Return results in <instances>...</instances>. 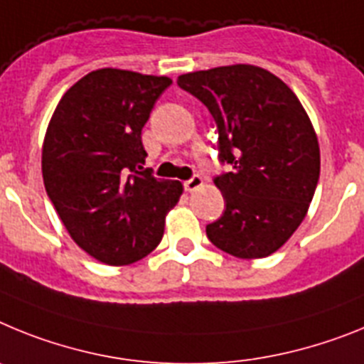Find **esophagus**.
I'll return each mask as SVG.
<instances>
[{"label": "esophagus", "instance_id": "esophagus-1", "mask_svg": "<svg viewBox=\"0 0 364 364\" xmlns=\"http://www.w3.org/2000/svg\"><path fill=\"white\" fill-rule=\"evenodd\" d=\"M183 185H185L186 192H194L196 188H200V186L203 185V179H201V176H194V178H191L188 181L183 183Z\"/></svg>", "mask_w": 364, "mask_h": 364}]
</instances>
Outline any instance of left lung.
<instances>
[{
    "label": "left lung",
    "mask_w": 364,
    "mask_h": 364,
    "mask_svg": "<svg viewBox=\"0 0 364 364\" xmlns=\"http://www.w3.org/2000/svg\"><path fill=\"white\" fill-rule=\"evenodd\" d=\"M179 87L208 107L230 172L214 179L225 213L208 240L236 258H265L299 229L321 173L317 134L296 95L251 64L186 73Z\"/></svg>",
    "instance_id": "1"
}]
</instances>
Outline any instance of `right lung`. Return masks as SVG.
Here are the masks:
<instances>
[{
    "mask_svg": "<svg viewBox=\"0 0 364 364\" xmlns=\"http://www.w3.org/2000/svg\"><path fill=\"white\" fill-rule=\"evenodd\" d=\"M168 77L104 68L60 99L42 146L47 196L78 247L107 265L150 255L183 185L143 164L141 132Z\"/></svg>",
    "mask_w": 364,
    "mask_h": 364,
    "instance_id": "right-lung-1",
    "label": "right lung"
}]
</instances>
